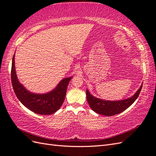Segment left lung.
Listing matches in <instances>:
<instances>
[{"label":"left lung","mask_w":156,"mask_h":156,"mask_svg":"<svg viewBox=\"0 0 156 156\" xmlns=\"http://www.w3.org/2000/svg\"><path fill=\"white\" fill-rule=\"evenodd\" d=\"M143 84V83H142ZM142 84L138 90L131 97L120 101H105L94 97L87 89V100L93 111L104 116H111L123 112L134 103L139 96Z\"/></svg>","instance_id":"obj_1"}]
</instances>
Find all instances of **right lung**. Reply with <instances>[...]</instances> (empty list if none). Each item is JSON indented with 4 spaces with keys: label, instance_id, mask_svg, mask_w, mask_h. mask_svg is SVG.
I'll list each match as a JSON object with an SVG mask.
<instances>
[{
    "label": "right lung",
    "instance_id": "obj_1",
    "mask_svg": "<svg viewBox=\"0 0 156 156\" xmlns=\"http://www.w3.org/2000/svg\"><path fill=\"white\" fill-rule=\"evenodd\" d=\"M14 54L11 69V80L15 94L22 104L30 111L39 115H49L58 111L62 105L68 84L73 77L64 78L55 89L46 93H34L25 88L18 81L15 69Z\"/></svg>",
    "mask_w": 156,
    "mask_h": 156
}]
</instances>
